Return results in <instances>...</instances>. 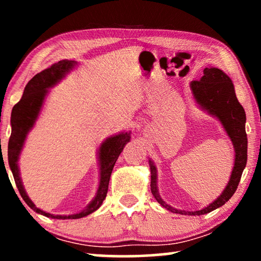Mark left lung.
Here are the masks:
<instances>
[{"instance_id": "obj_1", "label": "left lung", "mask_w": 261, "mask_h": 261, "mask_svg": "<svg viewBox=\"0 0 261 261\" xmlns=\"http://www.w3.org/2000/svg\"><path fill=\"white\" fill-rule=\"evenodd\" d=\"M190 88L196 103L218 118L222 124L224 131L232 141L235 149V161L227 187L216 199L207 205L205 208L194 212L176 210L162 200L158 190V170L154 162L149 159V169H151V191L153 197L161 206L173 213L184 215H202L219 208L230 199L240 183L243 170L247 161V137L245 132L246 115L244 108L238 102L235 93V87L231 79L222 70L214 67L204 69V76L200 81L190 83Z\"/></svg>"}]
</instances>
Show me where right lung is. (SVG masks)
I'll list each match as a JSON object with an SVG mask.
<instances>
[{
    "mask_svg": "<svg viewBox=\"0 0 261 261\" xmlns=\"http://www.w3.org/2000/svg\"><path fill=\"white\" fill-rule=\"evenodd\" d=\"M77 62L72 60H62L51 67L47 68L43 71L39 72L31 79L28 85L24 88V93L18 103H16L12 108L11 113V136L8 144V161L11 173L14 175L15 183L20 193L21 198L34 212L43 216L51 219L68 220V219H81L88 214L93 213L102 205L108 191V184L112 175L113 168L116 160L120 156L125 145L129 143L131 132H121L102 141L98 149V161L100 170V182L95 197L85 208L76 214L71 215H55L43 212L34 205V202L30 199L25 188L21 182L18 160L24 147L26 137L32 130L35 122H37L39 114H40L42 106L45 103L46 96L49 93V88L54 87L57 83H60L71 70L76 67Z\"/></svg>",
    "mask_w": 261,
    "mask_h": 261,
    "instance_id": "1",
    "label": "right lung"
}]
</instances>
